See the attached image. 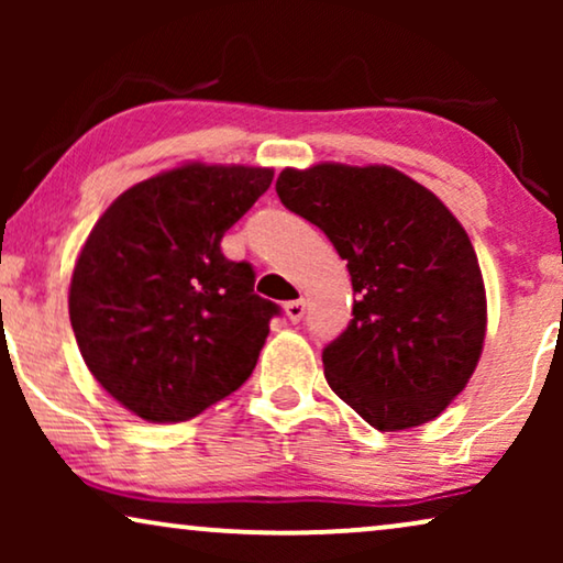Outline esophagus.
Here are the masks:
<instances>
[{"mask_svg": "<svg viewBox=\"0 0 563 563\" xmlns=\"http://www.w3.org/2000/svg\"><path fill=\"white\" fill-rule=\"evenodd\" d=\"M284 314H287L289 322H299L305 318V302L302 299H295V302L284 305Z\"/></svg>", "mask_w": 563, "mask_h": 563, "instance_id": "34e87169", "label": "esophagus"}]
</instances>
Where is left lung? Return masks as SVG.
I'll return each mask as SVG.
<instances>
[{
  "label": "left lung",
  "mask_w": 563,
  "mask_h": 563,
  "mask_svg": "<svg viewBox=\"0 0 563 563\" xmlns=\"http://www.w3.org/2000/svg\"><path fill=\"white\" fill-rule=\"evenodd\" d=\"M282 205L349 261L353 320L322 351L330 389L382 433L438 418L466 387L487 333V295L466 230L391 166L284 168Z\"/></svg>",
  "instance_id": "8db88e82"
}]
</instances>
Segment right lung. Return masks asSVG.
<instances>
[{
    "label": "right lung",
    "mask_w": 563,
    "mask_h": 563,
    "mask_svg": "<svg viewBox=\"0 0 563 563\" xmlns=\"http://www.w3.org/2000/svg\"><path fill=\"white\" fill-rule=\"evenodd\" d=\"M261 166L184 164L114 199L76 258L68 314L95 379L148 422H184L241 387L279 307L220 241L272 187Z\"/></svg>",
    "instance_id": "add662e5"
}]
</instances>
